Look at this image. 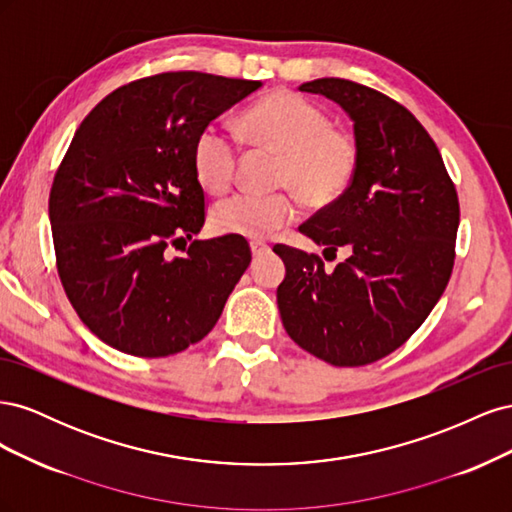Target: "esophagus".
Masks as SVG:
<instances>
[{
    "instance_id": "1",
    "label": "esophagus",
    "mask_w": 512,
    "mask_h": 512,
    "mask_svg": "<svg viewBox=\"0 0 512 512\" xmlns=\"http://www.w3.org/2000/svg\"><path fill=\"white\" fill-rule=\"evenodd\" d=\"M250 250H252V256L258 258V256L269 254L271 247H269L267 243H262V241H252V243H250Z\"/></svg>"
}]
</instances>
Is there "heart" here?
I'll return each instance as SVG.
<instances>
[{
	"label": "heart",
	"mask_w": 512,
	"mask_h": 512,
	"mask_svg": "<svg viewBox=\"0 0 512 512\" xmlns=\"http://www.w3.org/2000/svg\"><path fill=\"white\" fill-rule=\"evenodd\" d=\"M247 145L280 156L275 183L297 192L312 207H327L342 196L359 168V147L314 102L292 91L262 98L237 121ZM239 149L218 126L200 130L192 149L198 183L209 194H224L235 181ZM292 194H235L211 211V226L220 235L267 239L297 220Z\"/></svg>",
	"instance_id": "1"
}]
</instances>
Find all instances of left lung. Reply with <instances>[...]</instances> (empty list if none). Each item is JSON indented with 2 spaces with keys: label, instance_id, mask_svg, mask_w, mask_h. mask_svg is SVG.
<instances>
[{
  "label": "left lung",
  "instance_id": "obj_1",
  "mask_svg": "<svg viewBox=\"0 0 512 512\" xmlns=\"http://www.w3.org/2000/svg\"><path fill=\"white\" fill-rule=\"evenodd\" d=\"M320 94L354 123L359 168L350 188L299 232L335 256L275 245L286 277L277 307L286 333L337 367L374 363L421 327L448 284L455 262L459 200L440 151L416 117L376 89L346 79H316Z\"/></svg>",
  "mask_w": 512,
  "mask_h": 512
}]
</instances>
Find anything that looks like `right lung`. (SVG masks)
<instances>
[{"mask_svg":"<svg viewBox=\"0 0 512 512\" xmlns=\"http://www.w3.org/2000/svg\"><path fill=\"white\" fill-rule=\"evenodd\" d=\"M262 87L205 72H164L108 94L76 130L49 198L59 280L104 344L132 356L177 354L203 339L250 267L243 237L198 235L205 192L200 130ZM185 250V247H183Z\"/></svg>","mask_w":512,"mask_h":512,"instance_id":"1","label":"right lung"}]
</instances>
